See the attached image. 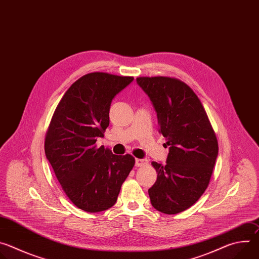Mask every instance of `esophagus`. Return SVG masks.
Returning a JSON list of instances; mask_svg holds the SVG:
<instances>
[{
    "label": "esophagus",
    "instance_id": "obj_1",
    "mask_svg": "<svg viewBox=\"0 0 259 259\" xmlns=\"http://www.w3.org/2000/svg\"><path fill=\"white\" fill-rule=\"evenodd\" d=\"M145 164H147V161L145 159H136L135 160V166L136 167H141Z\"/></svg>",
    "mask_w": 259,
    "mask_h": 259
}]
</instances>
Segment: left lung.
Returning <instances> with one entry per match:
<instances>
[{"label": "left lung", "mask_w": 259, "mask_h": 259, "mask_svg": "<svg viewBox=\"0 0 259 259\" xmlns=\"http://www.w3.org/2000/svg\"><path fill=\"white\" fill-rule=\"evenodd\" d=\"M136 82L150 97L169 147L166 164L153 162L158 176L149 190L151 203L162 213L176 214L206 191L218 156L217 139L200 99L187 84L168 77H141Z\"/></svg>", "instance_id": "1"}]
</instances>
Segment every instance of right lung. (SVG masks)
<instances>
[{
    "label": "right lung",
    "mask_w": 259,
    "mask_h": 259,
    "mask_svg": "<svg viewBox=\"0 0 259 259\" xmlns=\"http://www.w3.org/2000/svg\"><path fill=\"white\" fill-rule=\"evenodd\" d=\"M133 80L88 73L69 87L52 117L45 139L46 158L68 199L86 212L113 207L134 166L131 155L117 156L95 144L109 125L113 99Z\"/></svg>",
    "instance_id": "right-lung-1"
}]
</instances>
